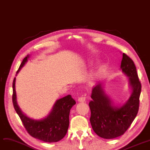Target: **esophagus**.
<instances>
[{"label": "esophagus", "mask_w": 150, "mask_h": 150, "mask_svg": "<svg viewBox=\"0 0 150 150\" xmlns=\"http://www.w3.org/2000/svg\"><path fill=\"white\" fill-rule=\"evenodd\" d=\"M85 100H86V97H84L83 96L78 97V101L79 102H82V103L83 102H84Z\"/></svg>", "instance_id": "34e87169"}]
</instances>
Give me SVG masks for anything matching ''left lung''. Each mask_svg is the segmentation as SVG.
Masks as SVG:
<instances>
[{"instance_id": "left-lung-1", "label": "left lung", "mask_w": 150, "mask_h": 150, "mask_svg": "<svg viewBox=\"0 0 150 150\" xmlns=\"http://www.w3.org/2000/svg\"><path fill=\"white\" fill-rule=\"evenodd\" d=\"M120 69L128 77L132 92L129 99L122 106H115L112 100L105 92L103 83L98 82L92 88L89 105L91 115L90 122L93 130L103 139L119 137L125 132L136 118L139 107L141 83L133 61L123 53Z\"/></svg>"}]
</instances>
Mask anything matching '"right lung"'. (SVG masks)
<instances>
[{
    "instance_id": "right-lung-1",
    "label": "right lung",
    "mask_w": 150,
    "mask_h": 150,
    "mask_svg": "<svg viewBox=\"0 0 150 150\" xmlns=\"http://www.w3.org/2000/svg\"><path fill=\"white\" fill-rule=\"evenodd\" d=\"M29 57L28 54L23 59L16 74H18L25 64ZM15 81L16 77L13 83V103L16 112L19 116L28 133L33 137L45 142H57L61 140L66 136L69 128L70 109L76 103L72 96L68 95L57 100L50 112L44 119H32L23 113L17 103Z\"/></svg>"
}]
</instances>
